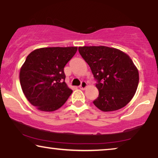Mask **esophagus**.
Listing matches in <instances>:
<instances>
[{
  "mask_svg": "<svg viewBox=\"0 0 158 158\" xmlns=\"http://www.w3.org/2000/svg\"><path fill=\"white\" fill-rule=\"evenodd\" d=\"M88 86V84L87 83H86L85 81H82L81 82V85H80V88L82 90H85L86 88H87Z\"/></svg>",
  "mask_w": 158,
  "mask_h": 158,
  "instance_id": "1",
  "label": "esophagus"
}]
</instances>
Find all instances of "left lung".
Here are the masks:
<instances>
[{
  "mask_svg": "<svg viewBox=\"0 0 158 158\" xmlns=\"http://www.w3.org/2000/svg\"><path fill=\"white\" fill-rule=\"evenodd\" d=\"M78 50L98 81L94 105L102 111H113L128 104L139 84V71L131 57L105 46L79 47Z\"/></svg>",
  "mask_w": 158,
  "mask_h": 158,
  "instance_id": "obj_1",
  "label": "left lung"
}]
</instances>
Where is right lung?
<instances>
[{"instance_id":"1","label":"right lung","mask_w":158,"mask_h":158,"mask_svg":"<svg viewBox=\"0 0 158 158\" xmlns=\"http://www.w3.org/2000/svg\"><path fill=\"white\" fill-rule=\"evenodd\" d=\"M77 50V47H43L27 56L19 73L23 94L42 111L60 109L73 90L65 82L64 68Z\"/></svg>"}]
</instances>
